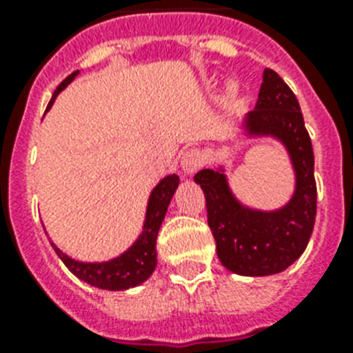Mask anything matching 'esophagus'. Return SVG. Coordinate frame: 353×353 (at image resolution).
Masks as SVG:
<instances>
[{
    "mask_svg": "<svg viewBox=\"0 0 353 353\" xmlns=\"http://www.w3.org/2000/svg\"><path fill=\"white\" fill-rule=\"evenodd\" d=\"M205 161H207L205 152H201L198 148H192L183 154L181 168L185 170V174H194V172H198L205 165Z\"/></svg>",
    "mask_w": 353,
    "mask_h": 353,
    "instance_id": "obj_1",
    "label": "esophagus"
}]
</instances>
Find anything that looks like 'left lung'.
Segmentation results:
<instances>
[{
	"label": "left lung",
	"instance_id": "8db88e82",
	"mask_svg": "<svg viewBox=\"0 0 353 353\" xmlns=\"http://www.w3.org/2000/svg\"><path fill=\"white\" fill-rule=\"evenodd\" d=\"M249 135L282 141L295 168L296 187L290 203L273 212L247 209L232 196L225 174L199 170L194 181L203 188L207 221L220 262L229 271L265 276L290 268L306 249L317 214L312 139L290 85L273 69L263 71L256 106L245 117Z\"/></svg>",
	"mask_w": 353,
	"mask_h": 353
}]
</instances>
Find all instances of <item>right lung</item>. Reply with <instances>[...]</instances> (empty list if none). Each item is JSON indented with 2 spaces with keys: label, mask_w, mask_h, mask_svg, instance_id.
Instances as JSON below:
<instances>
[{
  "label": "right lung",
  "mask_w": 353,
  "mask_h": 353,
  "mask_svg": "<svg viewBox=\"0 0 353 353\" xmlns=\"http://www.w3.org/2000/svg\"><path fill=\"white\" fill-rule=\"evenodd\" d=\"M79 74V71H74L63 80L62 84L58 85L57 91L52 93V99L49 102L47 110L51 108L52 101L57 99V95L65 88ZM177 185H179V177L176 174L166 176L157 187L152 190L148 199V209H146V221H144L143 232L137 238V241L133 243L126 252H122L121 256L113 258L110 262L101 263H85L79 262L69 258L65 252H62L54 243L51 241L52 249L57 251L65 268L79 276L80 280H84L88 284L101 288V290H128L133 285L143 284L144 280L148 279L150 274L154 273L155 265H157V251H155V241H157V232L159 227L165 220L166 209L170 205V199L176 192Z\"/></svg>",
  "instance_id": "obj_1"
}]
</instances>
